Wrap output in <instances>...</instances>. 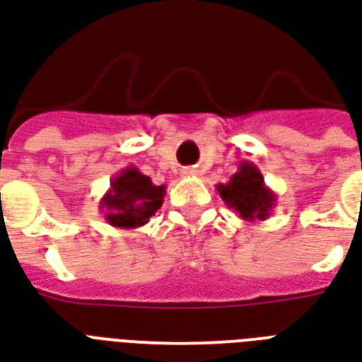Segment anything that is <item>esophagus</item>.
<instances>
[{
    "label": "esophagus",
    "instance_id": "34e87169",
    "mask_svg": "<svg viewBox=\"0 0 362 362\" xmlns=\"http://www.w3.org/2000/svg\"><path fill=\"white\" fill-rule=\"evenodd\" d=\"M183 175H189V177H191V175H197V170H185Z\"/></svg>",
    "mask_w": 362,
    "mask_h": 362
}]
</instances>
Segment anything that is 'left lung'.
Wrapping results in <instances>:
<instances>
[{"mask_svg":"<svg viewBox=\"0 0 362 362\" xmlns=\"http://www.w3.org/2000/svg\"><path fill=\"white\" fill-rule=\"evenodd\" d=\"M217 192L227 208L248 223L265 221L276 204V194L265 185L262 171L252 162H240L229 183L217 185Z\"/></svg>","mask_w":362,"mask_h":362,"instance_id":"left-lung-1","label":"left lung"}]
</instances>
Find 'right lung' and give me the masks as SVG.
I'll list each match as a JSON object with an SVG mask.
<instances>
[{
    "label": "right lung",
    "mask_w": 362,
    "mask_h": 362,
    "mask_svg": "<svg viewBox=\"0 0 362 362\" xmlns=\"http://www.w3.org/2000/svg\"><path fill=\"white\" fill-rule=\"evenodd\" d=\"M165 185H154L137 168H124L110 181L99 208L108 225L116 229H139L148 223L164 202Z\"/></svg>",
    "instance_id": "obj_1"
}]
</instances>
